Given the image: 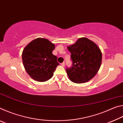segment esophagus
Instances as JSON below:
<instances>
[{
  "mask_svg": "<svg viewBox=\"0 0 123 123\" xmlns=\"http://www.w3.org/2000/svg\"><path fill=\"white\" fill-rule=\"evenodd\" d=\"M61 66H62L64 67V65H65V63H64V62H63V63H61Z\"/></svg>",
  "mask_w": 123,
  "mask_h": 123,
  "instance_id": "1",
  "label": "esophagus"
}]
</instances>
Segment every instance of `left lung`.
<instances>
[{
    "label": "left lung",
    "mask_w": 123,
    "mask_h": 123,
    "mask_svg": "<svg viewBox=\"0 0 123 123\" xmlns=\"http://www.w3.org/2000/svg\"><path fill=\"white\" fill-rule=\"evenodd\" d=\"M67 49L73 61L71 67L66 68L69 80L76 84L91 80L101 66L102 53L99 47L92 41L82 37Z\"/></svg>",
    "instance_id": "1"
}]
</instances>
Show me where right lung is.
<instances>
[{
  "label": "right lung",
  "mask_w": 123,
  "mask_h": 123,
  "mask_svg": "<svg viewBox=\"0 0 123 123\" xmlns=\"http://www.w3.org/2000/svg\"><path fill=\"white\" fill-rule=\"evenodd\" d=\"M55 48V44L43 38L34 39L24 48L23 63L27 73L34 80L44 82L53 76L59 65L56 56L52 53Z\"/></svg>",
  "instance_id": "obj_1"
}]
</instances>
